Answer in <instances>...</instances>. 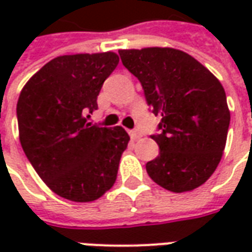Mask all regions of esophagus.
<instances>
[{
    "instance_id": "1",
    "label": "esophagus",
    "mask_w": 252,
    "mask_h": 252,
    "mask_svg": "<svg viewBox=\"0 0 252 252\" xmlns=\"http://www.w3.org/2000/svg\"><path fill=\"white\" fill-rule=\"evenodd\" d=\"M129 136H131V139H133V140H137V139L142 137V133L139 131H129Z\"/></svg>"
}]
</instances>
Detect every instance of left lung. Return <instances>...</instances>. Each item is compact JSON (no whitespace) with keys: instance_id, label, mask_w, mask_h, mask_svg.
Here are the masks:
<instances>
[{"instance_id":"obj_1","label":"left lung","mask_w":252,"mask_h":252,"mask_svg":"<svg viewBox=\"0 0 252 252\" xmlns=\"http://www.w3.org/2000/svg\"><path fill=\"white\" fill-rule=\"evenodd\" d=\"M140 81L154 115L162 116L158 157L146 164L163 189L184 193L209 180L227 143L231 113L224 88L189 54L170 47L119 50Z\"/></svg>"}]
</instances>
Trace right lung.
Masks as SVG:
<instances>
[{
  "mask_svg": "<svg viewBox=\"0 0 252 252\" xmlns=\"http://www.w3.org/2000/svg\"><path fill=\"white\" fill-rule=\"evenodd\" d=\"M117 54H75L52 59L30 78L17 101L21 147L50 189L66 200H98L115 185L129 136L123 126H93L102 83Z\"/></svg>",
  "mask_w": 252,
  "mask_h": 252,
  "instance_id": "right-lung-1",
  "label": "right lung"
}]
</instances>
